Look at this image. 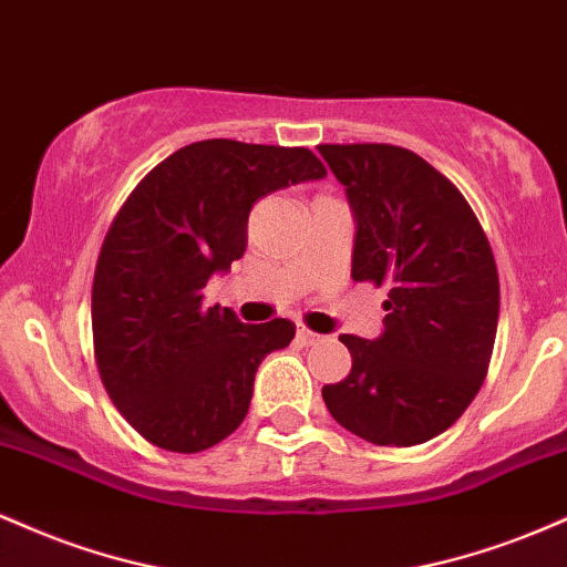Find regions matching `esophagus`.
I'll use <instances>...</instances> for the list:
<instances>
[{
  "label": "esophagus",
  "instance_id": "1",
  "mask_svg": "<svg viewBox=\"0 0 567 567\" xmlns=\"http://www.w3.org/2000/svg\"><path fill=\"white\" fill-rule=\"evenodd\" d=\"M298 338H301V343H315V341H320V333H315V330H309V328H298Z\"/></svg>",
  "mask_w": 567,
  "mask_h": 567
}]
</instances>
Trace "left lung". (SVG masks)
<instances>
[{
	"mask_svg": "<svg viewBox=\"0 0 567 567\" xmlns=\"http://www.w3.org/2000/svg\"><path fill=\"white\" fill-rule=\"evenodd\" d=\"M317 148L354 216L351 279L389 288L381 336H341L351 370L322 400L373 445H421L485 381L498 328L493 250L464 194L419 154L389 143Z\"/></svg>",
	"mask_w": 567,
	"mask_h": 567,
	"instance_id": "8db88e82",
	"label": "left lung"
}]
</instances>
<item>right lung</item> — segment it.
Instances as JSON below:
<instances>
[{"label": "right lung", "instance_id": "1", "mask_svg": "<svg viewBox=\"0 0 567 567\" xmlns=\"http://www.w3.org/2000/svg\"><path fill=\"white\" fill-rule=\"evenodd\" d=\"M324 175L309 148L210 138L159 162L122 205L95 266L93 341L103 386L148 442L199 453L245 421L258 365L296 324L205 309V288L245 256L258 199Z\"/></svg>", "mask_w": 567, "mask_h": 567}]
</instances>
